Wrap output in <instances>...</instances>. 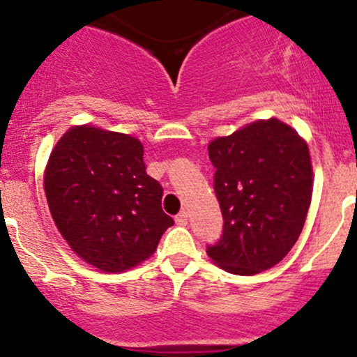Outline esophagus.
I'll return each instance as SVG.
<instances>
[{
    "instance_id": "34e87169",
    "label": "esophagus",
    "mask_w": 357,
    "mask_h": 357,
    "mask_svg": "<svg viewBox=\"0 0 357 357\" xmlns=\"http://www.w3.org/2000/svg\"><path fill=\"white\" fill-rule=\"evenodd\" d=\"M176 223H178V225H181V227L188 225V211H181L179 215H176Z\"/></svg>"
}]
</instances>
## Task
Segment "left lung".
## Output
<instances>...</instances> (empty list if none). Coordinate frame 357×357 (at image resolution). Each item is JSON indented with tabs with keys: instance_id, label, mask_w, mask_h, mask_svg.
<instances>
[{
	"instance_id": "1",
	"label": "left lung",
	"mask_w": 357,
	"mask_h": 357,
	"mask_svg": "<svg viewBox=\"0 0 357 357\" xmlns=\"http://www.w3.org/2000/svg\"><path fill=\"white\" fill-rule=\"evenodd\" d=\"M223 234L208 257L232 274L273 268L298 241L312 203L307 140L284 121L256 120L208 144Z\"/></svg>"
}]
</instances>
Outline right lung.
<instances>
[{"label":"right lung","mask_w":357,"mask_h":357,"mask_svg":"<svg viewBox=\"0 0 357 357\" xmlns=\"http://www.w3.org/2000/svg\"><path fill=\"white\" fill-rule=\"evenodd\" d=\"M44 191L70 250L103 273L142 264L174 223L160 206L162 186L146 172L142 142L89 123L57 140Z\"/></svg>","instance_id":"add662e5"}]
</instances>
